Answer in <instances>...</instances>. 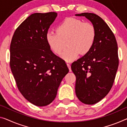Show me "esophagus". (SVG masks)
<instances>
[{
  "instance_id": "34e87169",
  "label": "esophagus",
  "mask_w": 127,
  "mask_h": 127,
  "mask_svg": "<svg viewBox=\"0 0 127 127\" xmlns=\"http://www.w3.org/2000/svg\"><path fill=\"white\" fill-rule=\"evenodd\" d=\"M67 67H68V68H69V71L71 72V66H70V65L69 64H67Z\"/></svg>"
}]
</instances>
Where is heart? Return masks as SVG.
I'll use <instances>...</instances> for the list:
<instances>
[{
	"label": "heart",
	"instance_id": "heart-1",
	"mask_svg": "<svg viewBox=\"0 0 127 127\" xmlns=\"http://www.w3.org/2000/svg\"><path fill=\"white\" fill-rule=\"evenodd\" d=\"M57 33L48 32L46 39L51 49L66 62L75 60L79 54L89 53L94 44L96 31L90 23L67 17L58 25ZM67 44H66V43Z\"/></svg>",
	"mask_w": 127,
	"mask_h": 127
}]
</instances>
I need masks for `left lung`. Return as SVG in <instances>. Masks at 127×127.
Returning a JSON list of instances; mask_svg holds the SVG:
<instances>
[{
	"mask_svg": "<svg viewBox=\"0 0 127 127\" xmlns=\"http://www.w3.org/2000/svg\"><path fill=\"white\" fill-rule=\"evenodd\" d=\"M94 26L96 38L89 53L71 64L76 77L75 93L81 102L94 104L108 94L119 66L118 44L106 23L95 13H82Z\"/></svg>",
	"mask_w": 127,
	"mask_h": 127,
	"instance_id": "obj_1",
	"label": "left lung"
}]
</instances>
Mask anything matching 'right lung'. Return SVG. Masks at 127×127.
Masks as SVG:
<instances>
[{
  "mask_svg": "<svg viewBox=\"0 0 127 127\" xmlns=\"http://www.w3.org/2000/svg\"><path fill=\"white\" fill-rule=\"evenodd\" d=\"M57 13H34L19 25L10 45V67L17 88L27 100L42 107L57 95L69 70L50 50L46 39Z\"/></svg>",
  "mask_w": 127,
  "mask_h": 127,
  "instance_id": "1",
  "label": "right lung"
}]
</instances>
